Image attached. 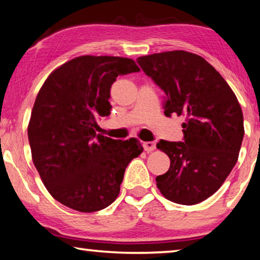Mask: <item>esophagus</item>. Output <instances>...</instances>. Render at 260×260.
Instances as JSON below:
<instances>
[{
  "label": "esophagus",
  "instance_id": "obj_1",
  "mask_svg": "<svg viewBox=\"0 0 260 260\" xmlns=\"http://www.w3.org/2000/svg\"><path fill=\"white\" fill-rule=\"evenodd\" d=\"M143 149L147 152L155 150V149H156V142H153V141H147V142H143Z\"/></svg>",
  "mask_w": 260,
  "mask_h": 260
}]
</instances>
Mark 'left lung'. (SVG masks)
I'll list each match as a JSON object with an SVG mask.
<instances>
[{
	"mask_svg": "<svg viewBox=\"0 0 260 260\" xmlns=\"http://www.w3.org/2000/svg\"><path fill=\"white\" fill-rule=\"evenodd\" d=\"M143 72L164 91V113L187 117L182 142L160 140L170 157L156 178L167 200L192 205L221 187L235 166L244 135L243 113L231 87L204 58L183 50L139 57Z\"/></svg>",
	"mask_w": 260,
	"mask_h": 260,
	"instance_id": "obj_1",
	"label": "left lung"
}]
</instances>
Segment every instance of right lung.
Returning a JSON list of instances; mask_svg holds the SVG:
<instances>
[{
    "instance_id": "1",
    "label": "right lung",
    "mask_w": 260,
    "mask_h": 260,
    "mask_svg": "<svg viewBox=\"0 0 260 260\" xmlns=\"http://www.w3.org/2000/svg\"><path fill=\"white\" fill-rule=\"evenodd\" d=\"M133 59L81 56L55 70L35 100L28 125L32 158L48 191L79 212H95L119 195L125 170L142 152L138 140L98 135L110 114L117 77L139 72Z\"/></svg>"
}]
</instances>
